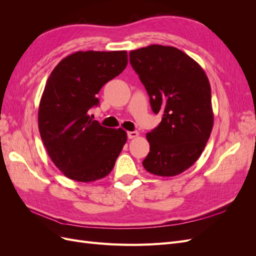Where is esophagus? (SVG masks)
Listing matches in <instances>:
<instances>
[{
	"instance_id": "obj_1",
	"label": "esophagus",
	"mask_w": 256,
	"mask_h": 256,
	"mask_svg": "<svg viewBox=\"0 0 256 256\" xmlns=\"http://www.w3.org/2000/svg\"><path fill=\"white\" fill-rule=\"evenodd\" d=\"M127 136H128L129 138H134L138 136V131H129Z\"/></svg>"
}]
</instances>
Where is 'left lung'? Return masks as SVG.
<instances>
[{
	"label": "left lung",
	"mask_w": 256,
	"mask_h": 256,
	"mask_svg": "<svg viewBox=\"0 0 256 256\" xmlns=\"http://www.w3.org/2000/svg\"><path fill=\"white\" fill-rule=\"evenodd\" d=\"M130 64L150 96L159 125L146 134L147 172L171 177L200 158L214 126L212 90L196 62L175 47L150 44L130 51Z\"/></svg>",
	"instance_id": "8db88e82"
}]
</instances>
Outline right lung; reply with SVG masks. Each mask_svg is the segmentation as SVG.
<instances>
[{"mask_svg": "<svg viewBox=\"0 0 256 256\" xmlns=\"http://www.w3.org/2000/svg\"><path fill=\"white\" fill-rule=\"evenodd\" d=\"M128 64L126 51H78L62 60L46 83L38 128L56 166L81 182L106 177L127 141L126 131L90 118L96 95Z\"/></svg>", "mask_w": 256, "mask_h": 256, "instance_id": "add662e5", "label": "right lung"}]
</instances>
